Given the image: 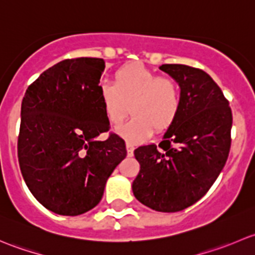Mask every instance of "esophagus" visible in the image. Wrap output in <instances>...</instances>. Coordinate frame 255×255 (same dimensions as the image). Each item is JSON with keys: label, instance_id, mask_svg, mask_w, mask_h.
Instances as JSON below:
<instances>
[{"label": "esophagus", "instance_id": "esophagus-1", "mask_svg": "<svg viewBox=\"0 0 255 255\" xmlns=\"http://www.w3.org/2000/svg\"><path fill=\"white\" fill-rule=\"evenodd\" d=\"M127 154H128V156H132L133 155V151H134V145H133V144H130V143H127Z\"/></svg>", "mask_w": 255, "mask_h": 255}]
</instances>
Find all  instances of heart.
I'll return each mask as SVG.
<instances>
[{"label": "heart", "mask_w": 255, "mask_h": 255, "mask_svg": "<svg viewBox=\"0 0 255 255\" xmlns=\"http://www.w3.org/2000/svg\"><path fill=\"white\" fill-rule=\"evenodd\" d=\"M99 95L105 115L117 125L128 113L129 121L116 128L128 143L137 144L153 132L168 129L181 107V90L176 80L160 76L143 64H128L115 74V84L101 82Z\"/></svg>", "instance_id": "obj_1"}]
</instances>
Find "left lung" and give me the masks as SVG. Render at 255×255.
<instances>
[{"label": "left lung", "instance_id": "obj_1", "mask_svg": "<svg viewBox=\"0 0 255 255\" xmlns=\"http://www.w3.org/2000/svg\"><path fill=\"white\" fill-rule=\"evenodd\" d=\"M176 80L181 107L159 143L139 146L135 199L159 212H177L199 201L222 171L231 148L232 111L222 90L200 69L164 64Z\"/></svg>", "mask_w": 255, "mask_h": 255}]
</instances>
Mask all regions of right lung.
<instances>
[{
  "label": "right lung",
  "instance_id": "right-lung-1",
  "mask_svg": "<svg viewBox=\"0 0 255 255\" xmlns=\"http://www.w3.org/2000/svg\"><path fill=\"white\" fill-rule=\"evenodd\" d=\"M105 60L66 59L29 85L20 107L18 161L33 196L51 212L78 216L101 201L106 181L126 158L99 95Z\"/></svg>",
  "mask_w": 255,
  "mask_h": 255
}]
</instances>
